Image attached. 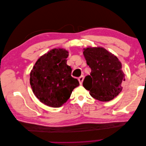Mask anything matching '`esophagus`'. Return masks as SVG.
<instances>
[{"label": "esophagus", "instance_id": "esophagus-1", "mask_svg": "<svg viewBox=\"0 0 146 146\" xmlns=\"http://www.w3.org/2000/svg\"><path fill=\"white\" fill-rule=\"evenodd\" d=\"M84 80V76H81L80 77L78 78V81H79V83H80V85H82V82Z\"/></svg>", "mask_w": 146, "mask_h": 146}]
</instances>
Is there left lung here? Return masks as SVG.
Here are the masks:
<instances>
[{
  "mask_svg": "<svg viewBox=\"0 0 146 146\" xmlns=\"http://www.w3.org/2000/svg\"><path fill=\"white\" fill-rule=\"evenodd\" d=\"M86 64L91 69L83 86L92 98L102 102L111 100L122 91L125 74L122 64L111 53L102 47L84 48Z\"/></svg>",
  "mask_w": 146,
  "mask_h": 146,
  "instance_id": "obj_1",
  "label": "left lung"
}]
</instances>
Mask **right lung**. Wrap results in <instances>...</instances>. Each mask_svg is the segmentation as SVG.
Masks as SVG:
<instances>
[{
  "label": "right lung",
  "instance_id": "add662e5",
  "mask_svg": "<svg viewBox=\"0 0 146 146\" xmlns=\"http://www.w3.org/2000/svg\"><path fill=\"white\" fill-rule=\"evenodd\" d=\"M68 54L63 48H54L37 60L30 72L34 94L49 107H61L79 86L77 79L71 76V68L66 64Z\"/></svg>",
  "mask_w": 146,
  "mask_h": 146
}]
</instances>
